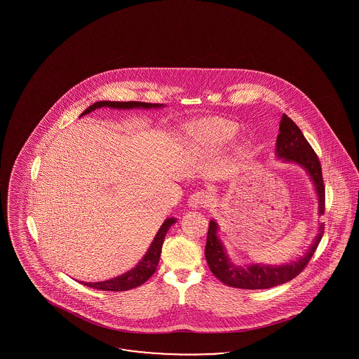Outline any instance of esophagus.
Instances as JSON below:
<instances>
[{"label":"esophagus","instance_id":"obj_1","mask_svg":"<svg viewBox=\"0 0 359 359\" xmlns=\"http://www.w3.org/2000/svg\"><path fill=\"white\" fill-rule=\"evenodd\" d=\"M210 202H211V195L207 191H196L188 199V205L192 208L205 207L210 205Z\"/></svg>","mask_w":359,"mask_h":359}]
</instances>
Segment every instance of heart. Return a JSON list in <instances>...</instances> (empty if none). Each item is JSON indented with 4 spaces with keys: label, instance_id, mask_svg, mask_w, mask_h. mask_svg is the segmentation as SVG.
I'll list each match as a JSON object with an SVG mask.
<instances>
[{
    "label": "heart",
    "instance_id": "obj_1",
    "mask_svg": "<svg viewBox=\"0 0 359 359\" xmlns=\"http://www.w3.org/2000/svg\"><path fill=\"white\" fill-rule=\"evenodd\" d=\"M238 128L229 121H217L196 132V137L212 145H222L236 136Z\"/></svg>",
    "mask_w": 359,
    "mask_h": 359
}]
</instances>
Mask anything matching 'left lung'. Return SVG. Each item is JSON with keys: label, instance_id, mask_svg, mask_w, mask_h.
<instances>
[{"label": "left lung", "instance_id": "1", "mask_svg": "<svg viewBox=\"0 0 359 359\" xmlns=\"http://www.w3.org/2000/svg\"><path fill=\"white\" fill-rule=\"evenodd\" d=\"M276 156L284 161L294 163L307 171L319 201V215L325 214V183L322 176V165L308 144L307 140L299 126L283 114L280 120V133L276 141ZM325 233V223L319 224V233L309 246L307 253L296 261L285 265H236L227 256L221 239L218 238V223L210 221L205 242V259L212 274L221 280L224 285L241 290H266L281 285L294 278L307 266L313 256L320 239Z\"/></svg>", "mask_w": 359, "mask_h": 359}]
</instances>
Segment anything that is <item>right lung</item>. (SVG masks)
<instances>
[{"mask_svg": "<svg viewBox=\"0 0 359 359\" xmlns=\"http://www.w3.org/2000/svg\"><path fill=\"white\" fill-rule=\"evenodd\" d=\"M163 106L164 104H161V103L135 102V101H130V102L100 101V102H95L94 104L88 106L81 116L88 114L91 111H94L95 109H101V107L128 110V109H158V107H163ZM175 222H176L175 218H168V219L164 221L161 227L158 229V231H157V234L154 238V242L151 243L148 252L145 253V256L141 258V261L137 264L135 268H132L126 273L121 274V276H117V277L110 278V280H106V281L82 283V284H85L90 288H94V290H111V292L133 290L136 287H140L156 272V268L158 265V259L161 256V248H163V242L165 238V234Z\"/></svg>", "mask_w": 359, "mask_h": 359, "instance_id": "add662e5", "label": "right lung"}]
</instances>
